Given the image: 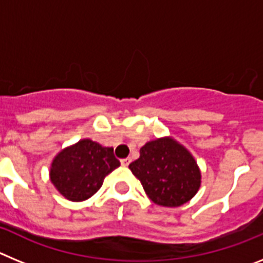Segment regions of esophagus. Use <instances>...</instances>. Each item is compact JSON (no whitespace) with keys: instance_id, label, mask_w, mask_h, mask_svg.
Masks as SVG:
<instances>
[{"instance_id":"esophagus-1","label":"esophagus","mask_w":263,"mask_h":263,"mask_svg":"<svg viewBox=\"0 0 263 263\" xmlns=\"http://www.w3.org/2000/svg\"><path fill=\"white\" fill-rule=\"evenodd\" d=\"M130 162H132V159H130V158H124V159H121V164H122L124 167L129 166Z\"/></svg>"}]
</instances>
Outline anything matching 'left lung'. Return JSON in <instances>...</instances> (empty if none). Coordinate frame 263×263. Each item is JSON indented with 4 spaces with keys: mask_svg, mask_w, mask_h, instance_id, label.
<instances>
[{
    "mask_svg": "<svg viewBox=\"0 0 263 263\" xmlns=\"http://www.w3.org/2000/svg\"><path fill=\"white\" fill-rule=\"evenodd\" d=\"M150 200L160 206H180L197 194L201 173L194 155L173 137L148 141L129 164Z\"/></svg>",
    "mask_w": 263,
    "mask_h": 263,
    "instance_id": "left-lung-1",
    "label": "left lung"
}]
</instances>
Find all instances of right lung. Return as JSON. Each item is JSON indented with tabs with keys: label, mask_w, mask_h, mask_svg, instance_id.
<instances>
[{
	"label": "right lung",
	"mask_w": 263,
	"mask_h": 263,
	"mask_svg": "<svg viewBox=\"0 0 263 263\" xmlns=\"http://www.w3.org/2000/svg\"><path fill=\"white\" fill-rule=\"evenodd\" d=\"M120 164L113 147L84 138L58 153L50 167V180L66 199L84 201L99 191L105 176Z\"/></svg>",
	"instance_id": "add662e5"
}]
</instances>
